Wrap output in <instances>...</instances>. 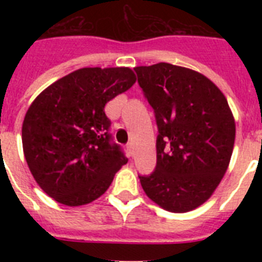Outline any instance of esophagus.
<instances>
[{"mask_svg":"<svg viewBox=\"0 0 262 262\" xmlns=\"http://www.w3.org/2000/svg\"><path fill=\"white\" fill-rule=\"evenodd\" d=\"M126 147H127V151H128L129 154L133 155V143H127Z\"/></svg>","mask_w":262,"mask_h":262,"instance_id":"1","label":"esophagus"}]
</instances>
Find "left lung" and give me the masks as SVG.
<instances>
[{"instance_id":"1","label":"left lung","mask_w":262,"mask_h":262,"mask_svg":"<svg viewBox=\"0 0 262 262\" xmlns=\"http://www.w3.org/2000/svg\"><path fill=\"white\" fill-rule=\"evenodd\" d=\"M156 118V168L139 176L143 190L170 212L209 200L230 164L235 119L226 97L209 78L168 62L136 67Z\"/></svg>"}]
</instances>
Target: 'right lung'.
<instances>
[{
    "label": "right lung",
    "instance_id": "add662e5",
    "mask_svg": "<svg viewBox=\"0 0 262 262\" xmlns=\"http://www.w3.org/2000/svg\"><path fill=\"white\" fill-rule=\"evenodd\" d=\"M129 68H81L43 90L22 126L30 172L56 202L82 206L102 195L127 163L113 142L105 105L135 84Z\"/></svg>",
    "mask_w": 262,
    "mask_h": 262
}]
</instances>
